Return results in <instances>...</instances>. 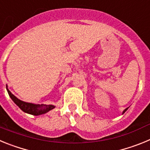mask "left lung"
I'll list each match as a JSON object with an SVG mask.
<instances>
[{
    "instance_id": "8db88e82",
    "label": "left lung",
    "mask_w": 150,
    "mask_h": 150,
    "mask_svg": "<svg viewBox=\"0 0 150 150\" xmlns=\"http://www.w3.org/2000/svg\"><path fill=\"white\" fill-rule=\"evenodd\" d=\"M128 108H125V110H123V111H122V114H124V113H125V111H126V110H128Z\"/></svg>"
}]
</instances>
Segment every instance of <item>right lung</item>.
<instances>
[{
  "instance_id": "obj_1",
  "label": "right lung",
  "mask_w": 150,
  "mask_h": 150,
  "mask_svg": "<svg viewBox=\"0 0 150 150\" xmlns=\"http://www.w3.org/2000/svg\"><path fill=\"white\" fill-rule=\"evenodd\" d=\"M6 90H7L9 97L14 102V103L21 110H23V111L25 112V113H27V114H32V115L34 116L42 115V114H46L47 112H48L49 110H52V109L55 108L54 105H43V104L40 105V104L30 103V102H26L20 100L17 97L15 96L11 92L9 91L7 85H6Z\"/></svg>"
}]
</instances>
